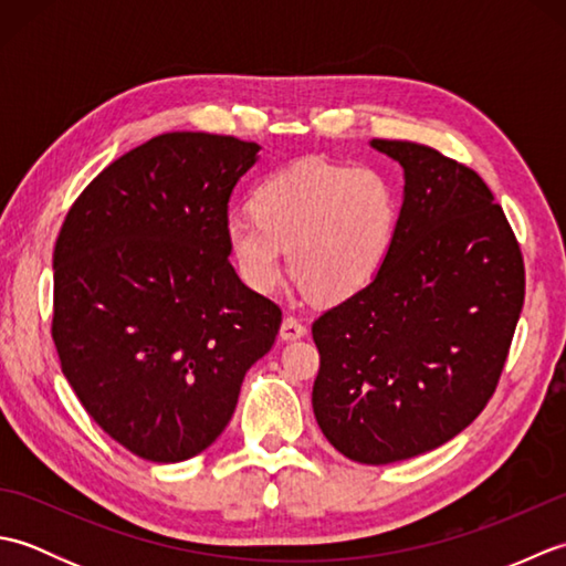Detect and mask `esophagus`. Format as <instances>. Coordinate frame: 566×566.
Instances as JSON below:
<instances>
[{"instance_id": "obj_1", "label": "esophagus", "mask_w": 566, "mask_h": 566, "mask_svg": "<svg viewBox=\"0 0 566 566\" xmlns=\"http://www.w3.org/2000/svg\"><path fill=\"white\" fill-rule=\"evenodd\" d=\"M304 335H306V326L296 316H286L282 321V328H280L282 340H296V338H304Z\"/></svg>"}]
</instances>
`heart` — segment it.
<instances>
[{
	"instance_id": "1",
	"label": "heart",
	"mask_w": 566,
	"mask_h": 566,
	"mask_svg": "<svg viewBox=\"0 0 566 566\" xmlns=\"http://www.w3.org/2000/svg\"><path fill=\"white\" fill-rule=\"evenodd\" d=\"M231 216L223 243L248 290L272 294L292 272L323 302H343L375 280L389 255L399 197L375 167L298 160L268 175Z\"/></svg>"
}]
</instances>
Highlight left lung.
<instances>
[{
    "label": "left lung",
    "instance_id": "1",
    "mask_svg": "<svg viewBox=\"0 0 566 566\" xmlns=\"http://www.w3.org/2000/svg\"><path fill=\"white\" fill-rule=\"evenodd\" d=\"M403 167L389 255L363 292L311 326L314 413L347 460L440 448L496 391L525 298L523 255L491 189L420 143L375 138Z\"/></svg>",
    "mask_w": 566,
    "mask_h": 566
}]
</instances>
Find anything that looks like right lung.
I'll return each instance as SVG.
<instances>
[{
	"label": "right lung",
	"instance_id": "obj_1",
	"mask_svg": "<svg viewBox=\"0 0 566 566\" xmlns=\"http://www.w3.org/2000/svg\"><path fill=\"white\" fill-rule=\"evenodd\" d=\"M258 143L163 134L92 179L53 252V340L94 423L150 462L203 452L282 311L248 290L223 226Z\"/></svg>",
	"mask_w": 566,
	"mask_h": 566
}]
</instances>
